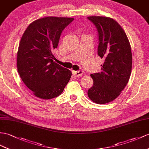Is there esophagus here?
I'll use <instances>...</instances> for the list:
<instances>
[{"mask_svg": "<svg viewBox=\"0 0 149 149\" xmlns=\"http://www.w3.org/2000/svg\"><path fill=\"white\" fill-rule=\"evenodd\" d=\"M83 71L81 70L73 71V74L76 76V77H79V76H81V74H83Z\"/></svg>", "mask_w": 149, "mask_h": 149, "instance_id": "esophagus-1", "label": "esophagus"}]
</instances>
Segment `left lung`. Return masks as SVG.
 <instances>
[{
	"mask_svg": "<svg viewBox=\"0 0 149 149\" xmlns=\"http://www.w3.org/2000/svg\"><path fill=\"white\" fill-rule=\"evenodd\" d=\"M95 25L99 35L98 55L104 60L101 72L91 74L93 85L88 95L93 102H110L120 95L130 77L132 67L131 46L125 31L110 17H87Z\"/></svg>",
	"mask_w": 149,
	"mask_h": 149,
	"instance_id": "8db88e82",
	"label": "left lung"
}]
</instances>
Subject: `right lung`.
Instances as JSON below:
<instances>
[{
  "mask_svg": "<svg viewBox=\"0 0 149 149\" xmlns=\"http://www.w3.org/2000/svg\"><path fill=\"white\" fill-rule=\"evenodd\" d=\"M73 18L46 17L32 22L21 37L17 54L20 77L34 95L43 99L60 95L71 71L54 61L61 33Z\"/></svg>",
  "mask_w": 149,
  "mask_h": 149,
  "instance_id": "right-lung-1",
  "label": "right lung"
}]
</instances>
